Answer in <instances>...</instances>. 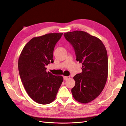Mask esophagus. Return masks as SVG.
<instances>
[{
	"instance_id": "esophagus-1",
	"label": "esophagus",
	"mask_w": 126,
	"mask_h": 126,
	"mask_svg": "<svg viewBox=\"0 0 126 126\" xmlns=\"http://www.w3.org/2000/svg\"><path fill=\"white\" fill-rule=\"evenodd\" d=\"M69 78H70V76H63V79L64 80H67Z\"/></svg>"
}]
</instances>
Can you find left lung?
Segmentation results:
<instances>
[{
    "label": "left lung",
    "mask_w": 126,
    "mask_h": 126,
    "mask_svg": "<svg viewBox=\"0 0 126 126\" xmlns=\"http://www.w3.org/2000/svg\"><path fill=\"white\" fill-rule=\"evenodd\" d=\"M63 35L73 47L76 60L82 63V71L74 77L72 96L79 102H89L100 94L106 85L108 71L106 49L99 39L85 32L77 30Z\"/></svg>",
    "instance_id": "left-lung-1"
}]
</instances>
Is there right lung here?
I'll return each instance as SVG.
<instances>
[{
	"label": "right lung",
	"instance_id": "obj_1",
	"mask_svg": "<svg viewBox=\"0 0 126 126\" xmlns=\"http://www.w3.org/2000/svg\"><path fill=\"white\" fill-rule=\"evenodd\" d=\"M63 34L48 33L33 38L25 45L19 58L21 82L29 97L38 104L46 105L54 101L63 81L62 76L52 75L46 68L54 63V48Z\"/></svg>",
	"mask_w": 126,
	"mask_h": 126
}]
</instances>
